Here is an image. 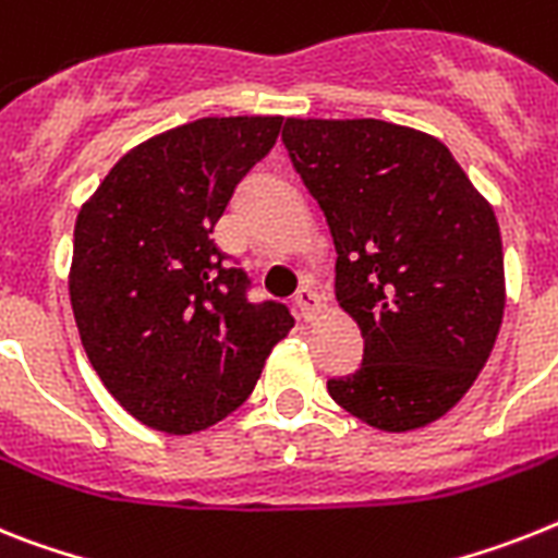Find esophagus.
Segmentation results:
<instances>
[{"label":"esophagus","instance_id":"34e87169","mask_svg":"<svg viewBox=\"0 0 558 558\" xmlns=\"http://www.w3.org/2000/svg\"><path fill=\"white\" fill-rule=\"evenodd\" d=\"M293 305H296L299 316L305 322H311L316 313H319V293L313 288H307V284H302V288L296 290V296H293Z\"/></svg>","mask_w":558,"mask_h":558}]
</instances>
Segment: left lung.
<instances>
[{"instance_id":"left-lung-1","label":"left lung","mask_w":558,"mask_h":558,"mask_svg":"<svg viewBox=\"0 0 558 558\" xmlns=\"http://www.w3.org/2000/svg\"><path fill=\"white\" fill-rule=\"evenodd\" d=\"M290 162L336 245V299L365 339L328 393L402 434L453 408L485 367L505 313L494 207L448 147L381 119H288Z\"/></svg>"}]
</instances>
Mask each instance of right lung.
I'll return each instance as SVG.
<instances>
[{"label": "right lung", "instance_id": "right-lung-1", "mask_svg": "<svg viewBox=\"0 0 558 558\" xmlns=\"http://www.w3.org/2000/svg\"><path fill=\"white\" fill-rule=\"evenodd\" d=\"M282 117H207L124 154L76 216L71 305L110 396L142 425L185 436L256 388L293 328L279 302L214 245L236 185L276 145Z\"/></svg>", "mask_w": 558, "mask_h": 558}]
</instances>
